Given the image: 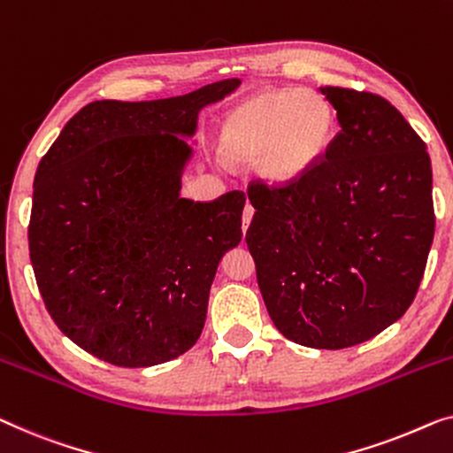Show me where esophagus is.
Returning a JSON list of instances; mask_svg holds the SVG:
<instances>
[{
    "label": "esophagus",
    "mask_w": 453,
    "mask_h": 453,
    "mask_svg": "<svg viewBox=\"0 0 453 453\" xmlns=\"http://www.w3.org/2000/svg\"><path fill=\"white\" fill-rule=\"evenodd\" d=\"M253 214H255V208H253L251 204H247L245 208H242V222H241V228H242V233H247L249 225H251V219H253Z\"/></svg>",
    "instance_id": "1"
}]
</instances>
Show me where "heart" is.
I'll return each instance as SVG.
<instances>
[{
  "label": "heart",
  "mask_w": 453,
  "mask_h": 453,
  "mask_svg": "<svg viewBox=\"0 0 453 453\" xmlns=\"http://www.w3.org/2000/svg\"><path fill=\"white\" fill-rule=\"evenodd\" d=\"M333 128L335 116L325 97L314 91L267 89L226 116L220 145L231 161H259L267 181L288 183L317 165Z\"/></svg>",
  "instance_id": "1"
}]
</instances>
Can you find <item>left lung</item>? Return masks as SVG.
Instances as JSON below:
<instances>
[{
	"label": "left lung",
	"mask_w": 453,
	"mask_h": 453,
	"mask_svg": "<svg viewBox=\"0 0 453 453\" xmlns=\"http://www.w3.org/2000/svg\"><path fill=\"white\" fill-rule=\"evenodd\" d=\"M339 134L286 186L253 181L245 241L267 312L314 349L364 343L412 304L434 242L427 147L382 96L320 88Z\"/></svg>",
	"instance_id": "1"
}]
</instances>
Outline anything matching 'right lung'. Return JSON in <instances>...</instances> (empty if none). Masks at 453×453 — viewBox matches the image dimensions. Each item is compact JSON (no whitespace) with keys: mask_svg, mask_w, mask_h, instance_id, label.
<instances>
[{"mask_svg":"<svg viewBox=\"0 0 453 453\" xmlns=\"http://www.w3.org/2000/svg\"><path fill=\"white\" fill-rule=\"evenodd\" d=\"M216 81L150 102L81 108L38 163L28 226L38 290L91 356L149 368L204 329L219 264L242 237L245 194L181 198L198 114L239 88Z\"/></svg>","mask_w":453,"mask_h":453,"instance_id":"add662e5","label":"right lung"}]
</instances>
